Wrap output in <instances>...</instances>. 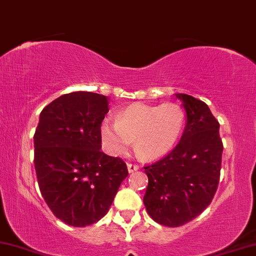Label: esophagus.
<instances>
[{
  "label": "esophagus",
  "instance_id": "34e87169",
  "mask_svg": "<svg viewBox=\"0 0 256 256\" xmlns=\"http://www.w3.org/2000/svg\"><path fill=\"white\" fill-rule=\"evenodd\" d=\"M127 168H128L129 173H132V172H135V171H137V170H138V166H137L136 164H132V162H128Z\"/></svg>",
  "mask_w": 256,
  "mask_h": 256
}]
</instances>
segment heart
<instances>
[{
  "instance_id": "obj_1",
  "label": "heart",
  "mask_w": 256,
  "mask_h": 256,
  "mask_svg": "<svg viewBox=\"0 0 256 256\" xmlns=\"http://www.w3.org/2000/svg\"><path fill=\"white\" fill-rule=\"evenodd\" d=\"M186 114L174 102L162 105L132 104L118 114V120L106 118L100 127L104 146L114 156L127 154L134 140L138 157L146 160L164 157L182 135Z\"/></svg>"
}]
</instances>
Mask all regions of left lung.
Here are the masks:
<instances>
[{
    "label": "left lung",
    "mask_w": 256,
    "mask_h": 256,
    "mask_svg": "<svg viewBox=\"0 0 256 256\" xmlns=\"http://www.w3.org/2000/svg\"><path fill=\"white\" fill-rule=\"evenodd\" d=\"M182 102L187 124L178 146L144 168L148 184L143 203L158 224L176 228L194 220L212 201L220 182L223 143L220 124L208 105L192 96Z\"/></svg>",
    "instance_id": "obj_1"
}]
</instances>
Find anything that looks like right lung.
Instances as JSON below:
<instances>
[{"label": "right lung", "mask_w": 256, "mask_h": 256, "mask_svg": "<svg viewBox=\"0 0 256 256\" xmlns=\"http://www.w3.org/2000/svg\"><path fill=\"white\" fill-rule=\"evenodd\" d=\"M108 98L77 91L42 110L34 132V168L39 188L55 216L75 228L105 216L128 176L126 162L102 149V122Z\"/></svg>", "instance_id": "right-lung-1"}]
</instances>
